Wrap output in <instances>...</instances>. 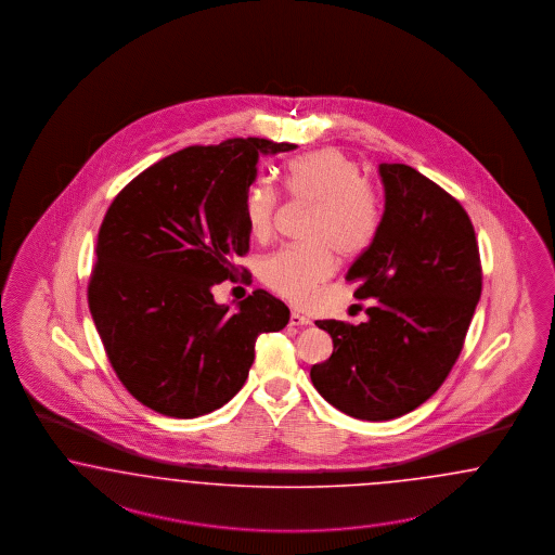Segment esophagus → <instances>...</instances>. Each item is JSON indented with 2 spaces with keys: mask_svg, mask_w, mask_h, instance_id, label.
Wrapping results in <instances>:
<instances>
[{
  "mask_svg": "<svg viewBox=\"0 0 555 555\" xmlns=\"http://www.w3.org/2000/svg\"><path fill=\"white\" fill-rule=\"evenodd\" d=\"M288 324H291V326H310L311 320L308 315L299 313V311H291V315H288Z\"/></svg>",
  "mask_w": 555,
  "mask_h": 555,
  "instance_id": "1",
  "label": "esophagus"
}]
</instances>
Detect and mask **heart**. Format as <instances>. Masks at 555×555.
Masks as SVG:
<instances>
[{"mask_svg": "<svg viewBox=\"0 0 555 555\" xmlns=\"http://www.w3.org/2000/svg\"><path fill=\"white\" fill-rule=\"evenodd\" d=\"M283 190L293 202L310 206L301 233L308 244L268 254L260 262V279L283 299L304 306L333 274L334 254L356 258L376 240L382 202L356 158L336 149L291 158L283 173ZM279 202V190L272 183L249 185L244 215L254 237L264 240L272 233Z\"/></svg>", "mask_w": 555, "mask_h": 555, "instance_id": "1", "label": "heart"}]
</instances>
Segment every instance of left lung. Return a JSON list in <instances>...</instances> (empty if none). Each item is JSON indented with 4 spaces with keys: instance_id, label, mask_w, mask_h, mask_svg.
<instances>
[{
    "instance_id": "8db88e82",
    "label": "left lung",
    "mask_w": 555,
    "mask_h": 555,
    "mask_svg": "<svg viewBox=\"0 0 555 555\" xmlns=\"http://www.w3.org/2000/svg\"><path fill=\"white\" fill-rule=\"evenodd\" d=\"M376 240L347 272L367 322L318 320L333 356L311 367L338 411L388 422L429 399L454 367L481 297L483 270L463 204L409 165L382 163Z\"/></svg>"
}]
</instances>
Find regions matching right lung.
Masks as SVG:
<instances>
[{
    "instance_id": "add662e5",
    "label": "right lung",
    "mask_w": 555,
    "mask_h": 555,
    "mask_svg": "<svg viewBox=\"0 0 555 555\" xmlns=\"http://www.w3.org/2000/svg\"><path fill=\"white\" fill-rule=\"evenodd\" d=\"M293 146L267 138L188 146L135 176L107 208L90 313L113 372L156 413L194 420L219 409L242 390L258 334L287 326V306L264 288L229 313L212 287L249 281L235 264L249 249L245 192L260 153Z\"/></svg>"
}]
</instances>
